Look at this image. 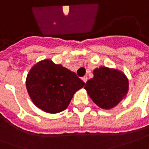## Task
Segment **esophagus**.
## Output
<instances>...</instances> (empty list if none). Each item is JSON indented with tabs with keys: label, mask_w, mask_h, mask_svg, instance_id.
Here are the masks:
<instances>
[{
	"label": "esophagus",
	"mask_w": 149,
	"mask_h": 149,
	"mask_svg": "<svg viewBox=\"0 0 149 149\" xmlns=\"http://www.w3.org/2000/svg\"><path fill=\"white\" fill-rule=\"evenodd\" d=\"M87 80H88V78H87V77H86V76H85V77H82V81L85 83L87 81Z\"/></svg>",
	"instance_id": "obj_1"
}]
</instances>
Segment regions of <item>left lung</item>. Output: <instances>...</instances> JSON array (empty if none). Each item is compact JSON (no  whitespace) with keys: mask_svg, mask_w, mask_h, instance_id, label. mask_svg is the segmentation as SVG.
<instances>
[{"mask_svg":"<svg viewBox=\"0 0 149 149\" xmlns=\"http://www.w3.org/2000/svg\"><path fill=\"white\" fill-rule=\"evenodd\" d=\"M94 77L85 85L88 95L100 108L116 106L128 91V80L121 72L100 67L93 72Z\"/></svg>","mask_w":149,"mask_h":149,"instance_id":"left-lung-1","label":"left lung"}]
</instances>
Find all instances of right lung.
I'll return each instance as SVG.
<instances>
[{
	"label": "right lung",
	"instance_id": "add662e5",
	"mask_svg": "<svg viewBox=\"0 0 149 149\" xmlns=\"http://www.w3.org/2000/svg\"><path fill=\"white\" fill-rule=\"evenodd\" d=\"M85 82L75 72L50 60H43L32 68L26 86L32 102L46 113H57L66 109L75 92Z\"/></svg>",
	"mask_w": 149,
	"mask_h": 149
}]
</instances>
